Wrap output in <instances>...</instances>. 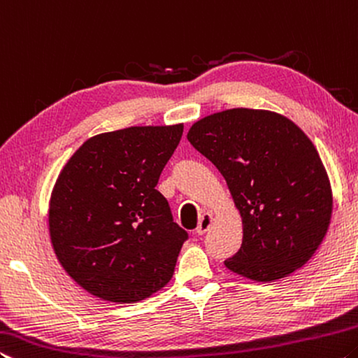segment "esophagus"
Returning <instances> with one entry per match:
<instances>
[{
    "instance_id": "1",
    "label": "esophagus",
    "mask_w": 358,
    "mask_h": 358,
    "mask_svg": "<svg viewBox=\"0 0 358 358\" xmlns=\"http://www.w3.org/2000/svg\"><path fill=\"white\" fill-rule=\"evenodd\" d=\"M210 225H213V214H210V213L203 214L200 224H198V227H196V233L198 234H204V233L209 230Z\"/></svg>"
}]
</instances>
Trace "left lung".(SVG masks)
<instances>
[{"label":"left lung","instance_id":"obj_1","mask_svg":"<svg viewBox=\"0 0 358 358\" xmlns=\"http://www.w3.org/2000/svg\"><path fill=\"white\" fill-rule=\"evenodd\" d=\"M187 139L224 176L243 217V244L225 266L268 282L311 259L330 225L333 198L309 138L285 117L228 109L193 124Z\"/></svg>","mask_w":358,"mask_h":358}]
</instances>
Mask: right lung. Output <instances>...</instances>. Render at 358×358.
Instances as JSON below:
<instances>
[{"label": "right lung", "instance_id": "1", "mask_svg": "<svg viewBox=\"0 0 358 358\" xmlns=\"http://www.w3.org/2000/svg\"><path fill=\"white\" fill-rule=\"evenodd\" d=\"M184 127H130L87 139L49 204L55 255L89 294L134 303L173 278L189 233L155 187Z\"/></svg>", "mask_w": 358, "mask_h": 358}]
</instances>
